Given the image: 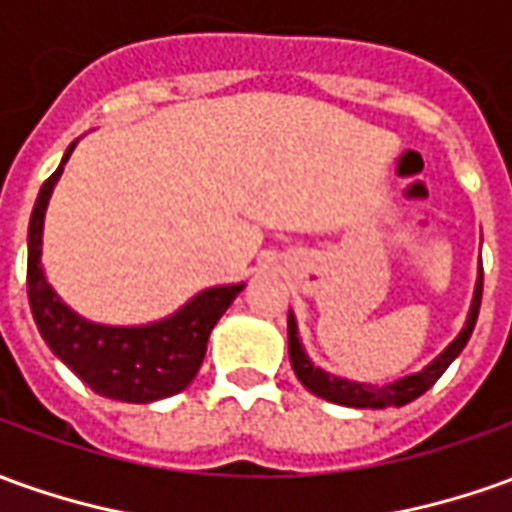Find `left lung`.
Instances as JSON below:
<instances>
[{"instance_id": "1", "label": "left lung", "mask_w": 512, "mask_h": 512, "mask_svg": "<svg viewBox=\"0 0 512 512\" xmlns=\"http://www.w3.org/2000/svg\"><path fill=\"white\" fill-rule=\"evenodd\" d=\"M479 303H482V270H479V281H477V292H474V303H471V315L465 320V329L460 331V337L440 354L429 368H424L421 373L415 376H407V379H398V382L387 384V387H368V384H354L345 382V379H337V376H329L323 373L320 368H315L306 354H303L301 343H298V326H295V317L290 315L287 320V334H290V362L295 376L301 379V384L315 393V396L326 398V401H334V404H343V407H359V410H382V407H404L410 404L418 396H424L426 390L432 384L438 382L443 376V370L449 368L454 357L460 354L471 337V331L477 326V315H479Z\"/></svg>"}]
</instances>
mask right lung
<instances>
[{"label": "right lung", "mask_w": 512, "mask_h": 512, "mask_svg": "<svg viewBox=\"0 0 512 512\" xmlns=\"http://www.w3.org/2000/svg\"><path fill=\"white\" fill-rule=\"evenodd\" d=\"M72 147L63 155L61 167L44 181L30 217L27 298H30L35 326L41 331L44 343L52 348V354L63 359L77 373V379L88 384L94 393L128 404H147V401L175 396L197 376L206 357L211 329L242 292V284L200 292L181 312L139 329L97 326L74 315L69 306L58 301V295L52 292L41 270L44 211Z\"/></svg>", "instance_id": "obj_1"}]
</instances>
